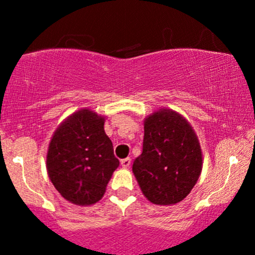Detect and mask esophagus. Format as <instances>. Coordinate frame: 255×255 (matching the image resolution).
<instances>
[{
	"mask_svg": "<svg viewBox=\"0 0 255 255\" xmlns=\"http://www.w3.org/2000/svg\"><path fill=\"white\" fill-rule=\"evenodd\" d=\"M121 165H122V168H129L130 166V158H125L121 160Z\"/></svg>",
	"mask_w": 255,
	"mask_h": 255,
	"instance_id": "obj_1",
	"label": "esophagus"
}]
</instances>
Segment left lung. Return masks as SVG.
I'll list each match as a JSON object with an SVG mask.
<instances>
[{
	"instance_id": "8db88e82",
	"label": "left lung",
	"mask_w": 255,
	"mask_h": 255,
	"mask_svg": "<svg viewBox=\"0 0 255 255\" xmlns=\"http://www.w3.org/2000/svg\"><path fill=\"white\" fill-rule=\"evenodd\" d=\"M132 170L154 205H175L191 192L202 170V151L184 116L160 109L144 120L143 151Z\"/></svg>"
}]
</instances>
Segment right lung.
Here are the masks:
<instances>
[{
  "instance_id": "1",
  "label": "right lung",
  "mask_w": 255,
  "mask_h": 255,
  "mask_svg": "<svg viewBox=\"0 0 255 255\" xmlns=\"http://www.w3.org/2000/svg\"><path fill=\"white\" fill-rule=\"evenodd\" d=\"M104 125L105 116L81 109L59 125L49 143V179L74 205L90 206L100 201L120 165Z\"/></svg>"
}]
</instances>
